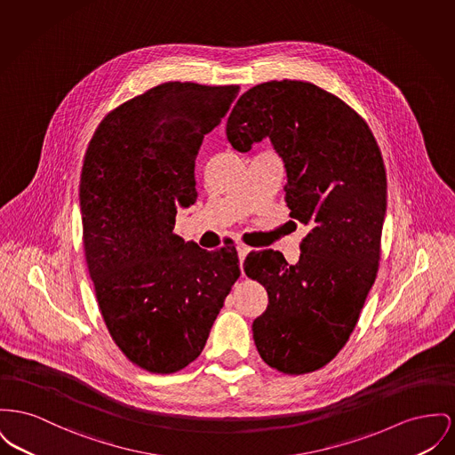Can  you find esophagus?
I'll use <instances>...</instances> for the list:
<instances>
[{
  "label": "esophagus",
  "mask_w": 455,
  "mask_h": 455,
  "mask_svg": "<svg viewBox=\"0 0 455 455\" xmlns=\"http://www.w3.org/2000/svg\"><path fill=\"white\" fill-rule=\"evenodd\" d=\"M237 252H239V259H241V269L242 263H243V259H245V256L251 252V247H247V245H243V243H237Z\"/></svg>",
  "instance_id": "obj_1"
}]
</instances>
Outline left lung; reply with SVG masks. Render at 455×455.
Segmentation results:
<instances>
[{
  "label": "left lung",
  "instance_id": "obj_1",
  "mask_svg": "<svg viewBox=\"0 0 455 455\" xmlns=\"http://www.w3.org/2000/svg\"><path fill=\"white\" fill-rule=\"evenodd\" d=\"M227 139L241 153L269 139L287 172L291 216L309 230L295 265L273 249L243 261L269 299L252 323L258 352L282 373L320 370L346 346L378 273L387 212L379 148L342 100L287 79L243 92Z\"/></svg>",
  "mask_w": 455,
  "mask_h": 455
}]
</instances>
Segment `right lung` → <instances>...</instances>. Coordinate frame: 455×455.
<instances>
[{
    "mask_svg": "<svg viewBox=\"0 0 455 455\" xmlns=\"http://www.w3.org/2000/svg\"><path fill=\"white\" fill-rule=\"evenodd\" d=\"M239 85L166 82L113 109L85 151L84 249L108 331L137 366L175 373L206 346L241 276L232 243L206 251L173 234L197 199L194 166L204 135Z\"/></svg>",
    "mask_w": 455,
    "mask_h": 455,
    "instance_id": "right-lung-1",
    "label": "right lung"
}]
</instances>
